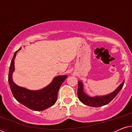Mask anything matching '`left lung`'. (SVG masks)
<instances>
[{"instance_id": "8db88e82", "label": "left lung", "mask_w": 132, "mask_h": 132, "mask_svg": "<svg viewBox=\"0 0 132 132\" xmlns=\"http://www.w3.org/2000/svg\"><path fill=\"white\" fill-rule=\"evenodd\" d=\"M124 84V80L120 84V85L117 88V89L115 91L109 95L103 97H91L88 96L84 93V91H83L82 83L79 81L78 82L77 96H78V98L80 102L86 105L91 106V107H100V106L108 104L109 102H111L122 89Z\"/></svg>"}]
</instances>
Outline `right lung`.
Returning <instances> with one entry per match:
<instances>
[{
    "label": "right lung",
    "mask_w": 132,
    "mask_h": 132,
    "mask_svg": "<svg viewBox=\"0 0 132 132\" xmlns=\"http://www.w3.org/2000/svg\"><path fill=\"white\" fill-rule=\"evenodd\" d=\"M19 50L14 53L8 74L9 84L14 98L29 109L36 111H43L53 106L57 100L59 88L67 76L55 77L49 85L39 91H30L17 86L12 80V74L14 70V59Z\"/></svg>",
    "instance_id": "add662e5"
}]
</instances>
